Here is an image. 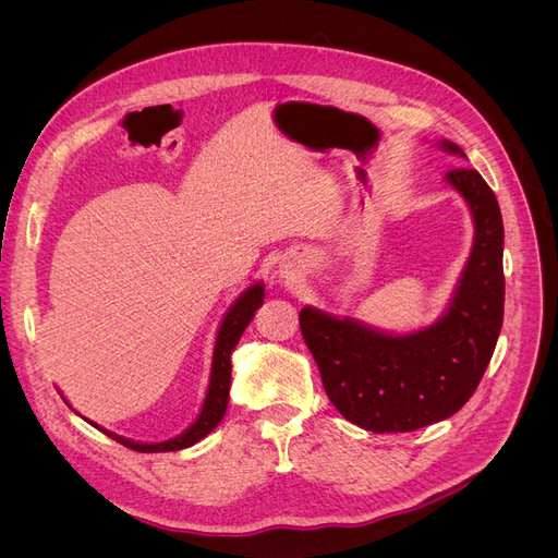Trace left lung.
Returning a JSON list of instances; mask_svg holds the SVG:
<instances>
[{"mask_svg": "<svg viewBox=\"0 0 558 558\" xmlns=\"http://www.w3.org/2000/svg\"><path fill=\"white\" fill-rule=\"evenodd\" d=\"M450 154L465 158L452 142ZM446 181L475 219V244L448 312L412 335H383L357 320L301 310V332L339 414L368 432H414L450 418L471 400L505 316V226L493 190L471 167Z\"/></svg>", "mask_w": 558, "mask_h": 558, "instance_id": "left-lung-1", "label": "left lung"}]
</instances>
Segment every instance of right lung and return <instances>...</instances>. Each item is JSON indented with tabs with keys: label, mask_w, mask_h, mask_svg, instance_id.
<instances>
[{
	"label": "right lung",
	"mask_w": 558,
	"mask_h": 558,
	"mask_svg": "<svg viewBox=\"0 0 558 558\" xmlns=\"http://www.w3.org/2000/svg\"><path fill=\"white\" fill-rule=\"evenodd\" d=\"M262 301H264V287L257 282V284L248 287L244 294L238 301H234V305L228 310L223 324L219 328V335H217L210 387H208V393H205L201 414L181 436L169 438V441H162V444H135V441H129V438H124V436L106 432L97 423H90V421H87V423L99 427L110 438H114L117 444H122V446H126L135 452H173V450H183V448H190V446L198 444L203 436H208L221 423V418L226 414L228 393H230V371H232L230 353H232V348L238 345L240 337L244 335L246 326L251 324V318L257 312V307L262 305Z\"/></svg>",
	"instance_id": "add662e5"
}]
</instances>
